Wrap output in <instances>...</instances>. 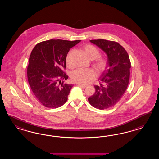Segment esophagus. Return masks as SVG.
I'll use <instances>...</instances> for the list:
<instances>
[{"label":"esophagus","instance_id":"obj_1","mask_svg":"<svg viewBox=\"0 0 159 159\" xmlns=\"http://www.w3.org/2000/svg\"><path fill=\"white\" fill-rule=\"evenodd\" d=\"M77 85L79 86L82 87V88H83V89H85V88H86V86H85V85H82V84H77Z\"/></svg>","mask_w":159,"mask_h":159}]
</instances>
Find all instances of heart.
<instances>
[{
	"mask_svg": "<svg viewBox=\"0 0 159 159\" xmlns=\"http://www.w3.org/2000/svg\"><path fill=\"white\" fill-rule=\"evenodd\" d=\"M82 51L90 60H93V66L98 73L102 72L107 66V59L100 56V52L94 46L87 44L82 47ZM66 63L67 66L72 67V64L70 61V53L67 54L66 58ZM96 72L93 69H78L72 73L71 78L73 82L82 85H87L93 82L96 77Z\"/></svg>",
	"mask_w": 159,
	"mask_h": 159,
	"instance_id": "1",
	"label": "heart"
}]
</instances>
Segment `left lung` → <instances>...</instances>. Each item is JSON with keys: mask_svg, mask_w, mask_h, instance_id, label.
I'll list each match as a JSON object with an SVG mask.
<instances>
[{"mask_svg": "<svg viewBox=\"0 0 159 159\" xmlns=\"http://www.w3.org/2000/svg\"><path fill=\"white\" fill-rule=\"evenodd\" d=\"M107 55V66L99 79L100 85L94 86L96 91L89 97L94 108L105 110L114 106L124 94L129 82L131 67L129 55L120 43L106 39H92Z\"/></svg>", "mask_w": 159, "mask_h": 159, "instance_id": "8db88e82", "label": "left lung"}]
</instances>
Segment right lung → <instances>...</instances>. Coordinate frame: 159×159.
I'll use <instances>...</instances> for the list:
<instances>
[{
	"label": "right lung",
	"instance_id": "1",
	"mask_svg": "<svg viewBox=\"0 0 159 159\" xmlns=\"http://www.w3.org/2000/svg\"><path fill=\"white\" fill-rule=\"evenodd\" d=\"M80 41L49 39L37 43L32 50L27 67L28 81L34 97L43 106L57 108L67 101L73 84L63 83L68 76L63 69L66 68L70 49Z\"/></svg>",
	"mask_w": 159,
	"mask_h": 159
}]
</instances>
